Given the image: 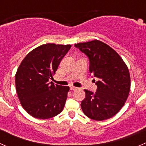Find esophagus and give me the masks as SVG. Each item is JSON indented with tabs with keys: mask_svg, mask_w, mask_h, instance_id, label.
Wrapping results in <instances>:
<instances>
[{
	"mask_svg": "<svg viewBox=\"0 0 146 146\" xmlns=\"http://www.w3.org/2000/svg\"><path fill=\"white\" fill-rule=\"evenodd\" d=\"M78 88H76V87H74V86H70V90H77Z\"/></svg>",
	"mask_w": 146,
	"mask_h": 146,
	"instance_id": "34e87169",
	"label": "esophagus"
}]
</instances>
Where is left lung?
Wrapping results in <instances>:
<instances>
[{
    "label": "left lung",
    "mask_w": 146,
    "mask_h": 146,
    "mask_svg": "<svg viewBox=\"0 0 146 146\" xmlns=\"http://www.w3.org/2000/svg\"><path fill=\"white\" fill-rule=\"evenodd\" d=\"M74 46L88 56L90 73L98 80L95 82L96 92L84 90L86 95L80 104L82 111L96 121L111 118L119 112L129 96L131 80L127 66L113 48L100 41Z\"/></svg>",
    "instance_id": "8db88e82"
}]
</instances>
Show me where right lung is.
Instances as JSON below:
<instances>
[{
	"label": "right lung",
	"mask_w": 146,
	"mask_h": 146,
	"mask_svg": "<svg viewBox=\"0 0 146 146\" xmlns=\"http://www.w3.org/2000/svg\"><path fill=\"white\" fill-rule=\"evenodd\" d=\"M70 47L42 45L30 51L19 66L15 75L16 91L23 107L33 117L49 119L62 111L69 87L54 85L48 80Z\"/></svg>",
	"instance_id": "1"
}]
</instances>
